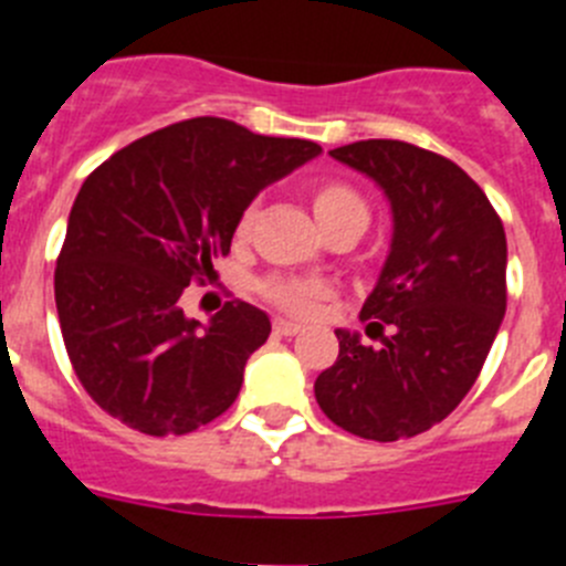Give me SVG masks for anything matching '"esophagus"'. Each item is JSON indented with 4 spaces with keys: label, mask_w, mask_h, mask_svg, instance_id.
<instances>
[{
    "label": "esophagus",
    "mask_w": 566,
    "mask_h": 566,
    "mask_svg": "<svg viewBox=\"0 0 566 566\" xmlns=\"http://www.w3.org/2000/svg\"><path fill=\"white\" fill-rule=\"evenodd\" d=\"M272 328H274V334H277V337H294V334L300 332L297 323H292V319H283V317L274 319Z\"/></svg>",
    "instance_id": "obj_1"
}]
</instances>
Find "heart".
Masks as SVG:
<instances>
[{"instance_id":"heart-1","label":"heart","mask_w":566,"mask_h":566,"mask_svg":"<svg viewBox=\"0 0 566 566\" xmlns=\"http://www.w3.org/2000/svg\"><path fill=\"white\" fill-rule=\"evenodd\" d=\"M308 201H312V212L317 218L319 229L326 234L337 232H363L368 223V203L363 195L352 187L348 181L339 178H319V181L308 184ZM254 212H247L238 218L234 227V238L243 240L252 232ZM254 292L260 297L272 303L280 312L294 314V317H308L317 308L319 300L328 297V289L314 280L292 277V274H269V277L254 283Z\"/></svg>"}]
</instances>
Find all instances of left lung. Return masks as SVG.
Listing matches in <instances>:
<instances>
[{
	"instance_id": "8db88e82",
	"label": "left lung",
	"mask_w": 566,
	"mask_h": 566,
	"mask_svg": "<svg viewBox=\"0 0 566 566\" xmlns=\"http://www.w3.org/2000/svg\"><path fill=\"white\" fill-rule=\"evenodd\" d=\"M332 155L374 178L391 201V254L359 312L363 323L391 334L371 348L337 332L339 354L314 382V397L354 437L411 439L462 402L502 326V218L462 167L431 149L368 138Z\"/></svg>"
}]
</instances>
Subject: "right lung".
Returning a JSON list of instances; mask_svg holds the SVG:
<instances>
[{"mask_svg": "<svg viewBox=\"0 0 566 566\" xmlns=\"http://www.w3.org/2000/svg\"><path fill=\"white\" fill-rule=\"evenodd\" d=\"M317 153L306 138L201 115L144 135L87 175L53 283L70 365L102 411L147 437H181L234 402L272 323L229 300L203 328L184 314V292L227 258L254 195Z\"/></svg>", "mask_w": 566, "mask_h": 566, "instance_id": "1", "label": "right lung"}]
</instances>
